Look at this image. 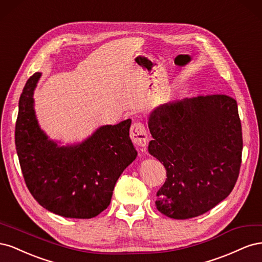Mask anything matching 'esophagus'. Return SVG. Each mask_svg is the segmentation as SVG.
Here are the masks:
<instances>
[{"mask_svg": "<svg viewBox=\"0 0 262 262\" xmlns=\"http://www.w3.org/2000/svg\"><path fill=\"white\" fill-rule=\"evenodd\" d=\"M130 138L137 146L144 147L147 144V133L145 125L142 122H134L130 129Z\"/></svg>", "mask_w": 262, "mask_h": 262, "instance_id": "34e87169", "label": "esophagus"}]
</instances>
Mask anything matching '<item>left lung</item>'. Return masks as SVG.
Returning a JSON list of instances; mask_svg holds the SVG:
<instances>
[{
  "label": "left lung",
  "instance_id": "obj_1",
  "mask_svg": "<svg viewBox=\"0 0 262 262\" xmlns=\"http://www.w3.org/2000/svg\"><path fill=\"white\" fill-rule=\"evenodd\" d=\"M148 152L166 168L157 210L199 216L232 192L239 175L242 123L236 100L224 94L175 100L150 114Z\"/></svg>",
  "mask_w": 262,
  "mask_h": 262
}]
</instances>
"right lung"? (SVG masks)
I'll return each instance as SVG.
<instances>
[{
	"instance_id": "right-lung-1",
	"label": "right lung",
	"mask_w": 262,
	"mask_h": 262,
	"mask_svg": "<svg viewBox=\"0 0 262 262\" xmlns=\"http://www.w3.org/2000/svg\"><path fill=\"white\" fill-rule=\"evenodd\" d=\"M41 73L31 75L19 98L15 145L24 180L35 200L71 219H91L107 209L122 171L136 160L131 120L104 125L83 143L58 146L40 130L33 94Z\"/></svg>"
}]
</instances>
